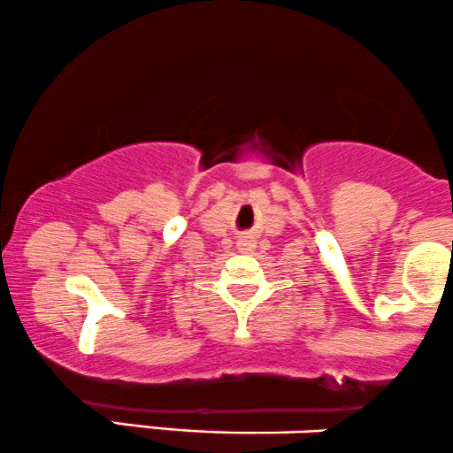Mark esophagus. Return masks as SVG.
<instances>
[{"label":"esophagus","mask_w":453,"mask_h":453,"mask_svg":"<svg viewBox=\"0 0 453 453\" xmlns=\"http://www.w3.org/2000/svg\"><path fill=\"white\" fill-rule=\"evenodd\" d=\"M237 248L242 250V252H252V250H254V242H252V239H248V237H242V239H239V242H237Z\"/></svg>","instance_id":"34e87169"}]
</instances>
